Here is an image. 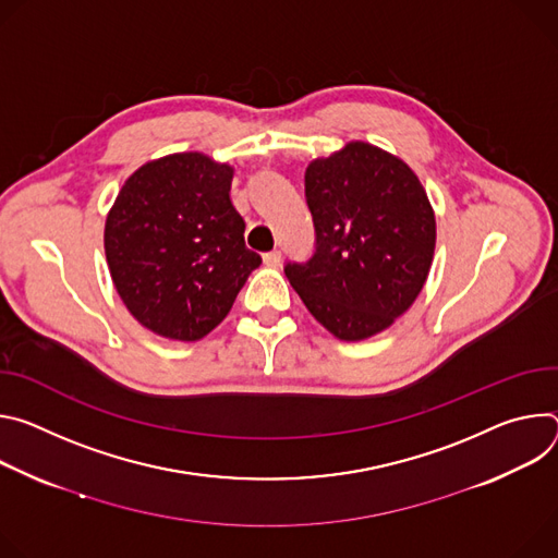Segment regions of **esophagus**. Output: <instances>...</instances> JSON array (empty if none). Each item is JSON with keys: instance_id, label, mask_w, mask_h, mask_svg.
<instances>
[{"instance_id": "34e87169", "label": "esophagus", "mask_w": 558, "mask_h": 558, "mask_svg": "<svg viewBox=\"0 0 558 558\" xmlns=\"http://www.w3.org/2000/svg\"><path fill=\"white\" fill-rule=\"evenodd\" d=\"M264 264L270 266V268H277L281 264V251H270V253H264Z\"/></svg>"}]
</instances>
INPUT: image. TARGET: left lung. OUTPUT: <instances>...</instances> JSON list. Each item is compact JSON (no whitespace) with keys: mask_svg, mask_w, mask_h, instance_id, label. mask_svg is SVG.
<instances>
[{"mask_svg":"<svg viewBox=\"0 0 558 558\" xmlns=\"http://www.w3.org/2000/svg\"><path fill=\"white\" fill-rule=\"evenodd\" d=\"M315 251L283 272L311 315L343 341L395 324L435 255V213L418 177L390 153L352 142L305 168Z\"/></svg>","mask_w":558,"mask_h":558,"instance_id":"1","label":"left lung"}]
</instances>
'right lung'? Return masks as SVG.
I'll return each instance as SVG.
<instances>
[{"label": "right lung", "mask_w": 558, "mask_h": 558, "mask_svg": "<svg viewBox=\"0 0 558 558\" xmlns=\"http://www.w3.org/2000/svg\"><path fill=\"white\" fill-rule=\"evenodd\" d=\"M230 183L228 163L179 153L142 166L114 199L104 232L110 277L131 315L155 335L206 337L262 264L243 241Z\"/></svg>", "instance_id": "add662e5"}]
</instances>
